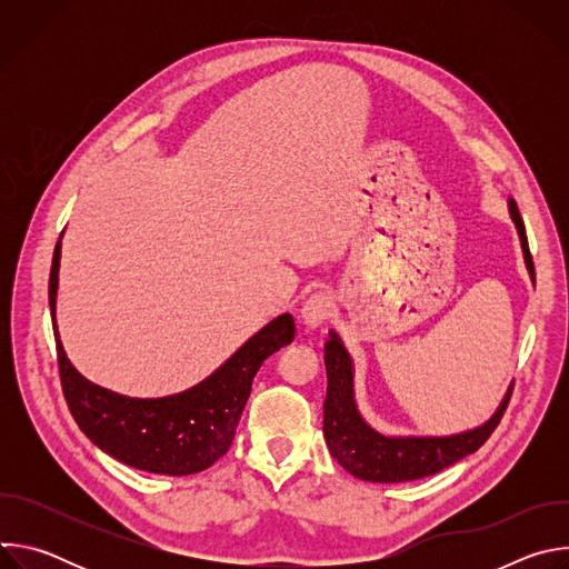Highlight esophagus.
Here are the masks:
<instances>
[{
	"label": "esophagus",
	"mask_w": 569,
	"mask_h": 569,
	"mask_svg": "<svg viewBox=\"0 0 569 569\" xmlns=\"http://www.w3.org/2000/svg\"><path fill=\"white\" fill-rule=\"evenodd\" d=\"M333 308H336V303L329 292H315L306 299V303L301 308V321L308 329H317L333 315Z\"/></svg>",
	"instance_id": "1"
}]
</instances>
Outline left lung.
<instances>
[{
	"instance_id": "1",
	"label": "left lung",
	"mask_w": 569,
	"mask_h": 569,
	"mask_svg": "<svg viewBox=\"0 0 569 569\" xmlns=\"http://www.w3.org/2000/svg\"><path fill=\"white\" fill-rule=\"evenodd\" d=\"M509 213L520 233L527 270L531 281H536L527 231L516 200H509ZM329 336L331 338L323 345V362H327L329 378L327 400H323V439H327V446L338 463L358 479L393 483L435 475L481 448L486 439L493 435L507 410L513 382L496 415L475 430L452 437H385L376 432L358 412L353 393V360L338 333L331 331Z\"/></svg>"
}]
</instances>
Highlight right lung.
Masks as SVG:
<instances>
[{"mask_svg": "<svg viewBox=\"0 0 569 569\" xmlns=\"http://www.w3.org/2000/svg\"><path fill=\"white\" fill-rule=\"evenodd\" d=\"M58 268L60 240L51 261L49 306L62 393L78 428L106 455L146 472L193 475L218 461L233 441L263 360L292 342V315L272 319L196 387L164 398H130L90 382L67 360L56 327Z\"/></svg>", "mask_w": 569, "mask_h": 569, "instance_id": "right-lung-1", "label": "right lung"}]
</instances>
